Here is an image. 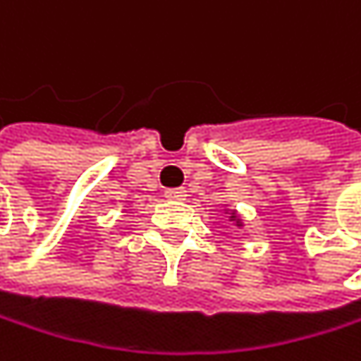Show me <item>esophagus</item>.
I'll use <instances>...</instances> for the list:
<instances>
[{
    "instance_id": "obj_1",
    "label": "esophagus",
    "mask_w": 361,
    "mask_h": 361,
    "mask_svg": "<svg viewBox=\"0 0 361 361\" xmlns=\"http://www.w3.org/2000/svg\"><path fill=\"white\" fill-rule=\"evenodd\" d=\"M164 197L169 201H184L186 199V190L184 188H169V190H164Z\"/></svg>"
}]
</instances>
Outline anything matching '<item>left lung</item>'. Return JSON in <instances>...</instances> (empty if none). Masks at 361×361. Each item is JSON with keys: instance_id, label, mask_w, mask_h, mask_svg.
Returning <instances> with one entry per match:
<instances>
[{"instance_id": "obj_1", "label": "left lung", "mask_w": 361, "mask_h": 361, "mask_svg": "<svg viewBox=\"0 0 361 361\" xmlns=\"http://www.w3.org/2000/svg\"><path fill=\"white\" fill-rule=\"evenodd\" d=\"M231 218H233V220H237V216H235V214H233ZM237 226H241V222H239V220H237Z\"/></svg>"}]
</instances>
